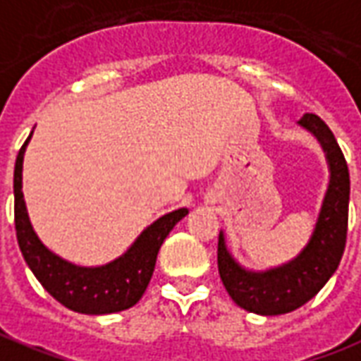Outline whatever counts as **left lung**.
Instances as JSON below:
<instances>
[{
	"instance_id": "left-lung-1",
	"label": "left lung",
	"mask_w": 361,
	"mask_h": 361,
	"mask_svg": "<svg viewBox=\"0 0 361 361\" xmlns=\"http://www.w3.org/2000/svg\"><path fill=\"white\" fill-rule=\"evenodd\" d=\"M298 126L319 142L329 169V183L314 231L306 246L296 256L269 269H248L227 246L225 233H219L217 265L228 296L246 312L257 315H283L298 310L327 285L341 265L348 231L350 175L343 152L323 121L306 113Z\"/></svg>"
}]
</instances>
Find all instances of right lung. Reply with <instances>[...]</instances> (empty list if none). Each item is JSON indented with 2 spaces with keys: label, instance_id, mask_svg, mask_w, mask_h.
<instances>
[{
  "label": "right lung",
  "instance_id": "1",
  "mask_svg": "<svg viewBox=\"0 0 361 361\" xmlns=\"http://www.w3.org/2000/svg\"><path fill=\"white\" fill-rule=\"evenodd\" d=\"M34 133V130H32ZM32 133L26 138L15 161V228L18 248L26 265L57 302L73 312L88 315L117 314L133 307L142 298L154 275L157 252L178 221L188 215L186 207L165 213L142 231L136 240L119 257L104 265H76L63 259L36 235L25 194H23V161Z\"/></svg>",
  "mask_w": 361,
  "mask_h": 361
}]
</instances>
